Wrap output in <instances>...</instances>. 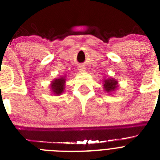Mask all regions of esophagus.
I'll use <instances>...</instances> for the list:
<instances>
[{
    "mask_svg": "<svg viewBox=\"0 0 160 160\" xmlns=\"http://www.w3.org/2000/svg\"><path fill=\"white\" fill-rule=\"evenodd\" d=\"M85 67H83V66H80V67H79V70H80V72H84L85 71Z\"/></svg>",
    "mask_w": 160,
    "mask_h": 160,
    "instance_id": "esophagus-1",
    "label": "esophagus"
}]
</instances>
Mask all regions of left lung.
Returning <instances> with one entry per match:
<instances>
[{"instance_id":"1","label":"left lung","mask_w":160,"mask_h":160,"mask_svg":"<svg viewBox=\"0 0 160 160\" xmlns=\"http://www.w3.org/2000/svg\"><path fill=\"white\" fill-rule=\"evenodd\" d=\"M118 87V81L114 79H105L104 80V89L107 93L114 92Z\"/></svg>"}]
</instances>
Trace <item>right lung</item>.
I'll use <instances>...</instances> for the list:
<instances>
[{
  "label": "right lung",
  "instance_id": "1",
  "mask_svg": "<svg viewBox=\"0 0 160 160\" xmlns=\"http://www.w3.org/2000/svg\"><path fill=\"white\" fill-rule=\"evenodd\" d=\"M65 76L64 77L58 78L51 82V90L53 92L54 95H60L62 94L65 90Z\"/></svg>",
  "mask_w": 160,
  "mask_h": 160
}]
</instances>
